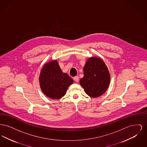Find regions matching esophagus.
<instances>
[{"label": "esophagus", "instance_id": "1", "mask_svg": "<svg viewBox=\"0 0 147 147\" xmlns=\"http://www.w3.org/2000/svg\"><path fill=\"white\" fill-rule=\"evenodd\" d=\"M73 79L74 80V81L76 82H78L79 81V77L78 76H76V77H74Z\"/></svg>", "mask_w": 147, "mask_h": 147}]
</instances>
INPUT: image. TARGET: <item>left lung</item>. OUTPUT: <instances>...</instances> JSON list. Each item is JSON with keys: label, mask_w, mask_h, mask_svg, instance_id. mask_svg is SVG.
Returning a JSON list of instances; mask_svg holds the SVG:
<instances>
[{"label": "left lung", "mask_w": 147, "mask_h": 147, "mask_svg": "<svg viewBox=\"0 0 147 147\" xmlns=\"http://www.w3.org/2000/svg\"><path fill=\"white\" fill-rule=\"evenodd\" d=\"M83 70L84 77L79 82L86 94L93 98L103 95L111 80L110 72L103 60L98 57L88 58Z\"/></svg>", "instance_id": "1"}]
</instances>
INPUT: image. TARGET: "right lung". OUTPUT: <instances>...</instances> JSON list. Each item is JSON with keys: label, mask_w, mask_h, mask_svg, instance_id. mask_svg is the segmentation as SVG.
I'll list each match as a JSON object with an SVG mask.
<instances>
[{"label": "right lung", "mask_w": 147, "mask_h": 147, "mask_svg": "<svg viewBox=\"0 0 147 147\" xmlns=\"http://www.w3.org/2000/svg\"><path fill=\"white\" fill-rule=\"evenodd\" d=\"M73 82L67 73L62 71L56 59L46 63L40 71L39 83L41 89L46 96L52 99H59L64 96Z\"/></svg>", "instance_id": "add662e5"}]
</instances>
